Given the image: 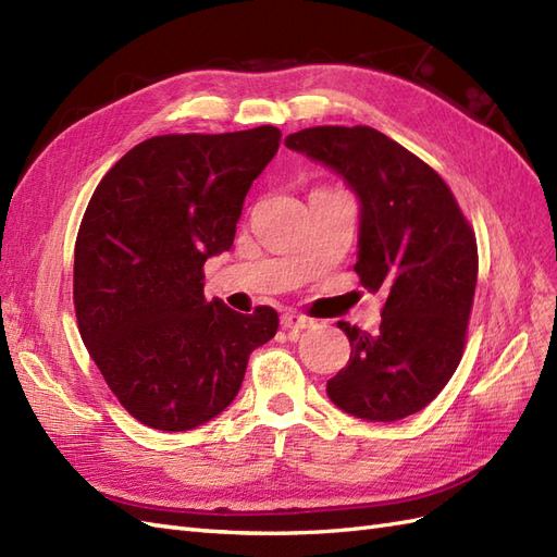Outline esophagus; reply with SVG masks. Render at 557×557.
Segmentation results:
<instances>
[{"label": "esophagus", "instance_id": "34e87169", "mask_svg": "<svg viewBox=\"0 0 557 557\" xmlns=\"http://www.w3.org/2000/svg\"><path fill=\"white\" fill-rule=\"evenodd\" d=\"M280 324H282V330H296L298 332V330H310V326L315 324V320L308 318V315H301V312H296V310H289V312H284Z\"/></svg>", "mask_w": 557, "mask_h": 557}]
</instances>
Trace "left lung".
I'll return each mask as SVG.
<instances>
[{"label": "left lung", "instance_id": "left-lung-1", "mask_svg": "<svg viewBox=\"0 0 557 557\" xmlns=\"http://www.w3.org/2000/svg\"><path fill=\"white\" fill-rule=\"evenodd\" d=\"M284 146L336 169L362 205L355 273L383 294L381 326L338 322L350 360L326 381L348 414L397 421L417 414L461 362L478 282V242L433 166L372 126H310Z\"/></svg>", "mask_w": 557, "mask_h": 557}]
</instances>
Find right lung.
<instances>
[{"label":"right lung","mask_w":557,"mask_h":557,"mask_svg":"<svg viewBox=\"0 0 557 557\" xmlns=\"http://www.w3.org/2000/svg\"><path fill=\"white\" fill-rule=\"evenodd\" d=\"M277 126L138 143L94 190L75 242L84 346L129 414L190 431L235 400L270 306L242 315L205 296V261L233 247L242 205L280 148Z\"/></svg>","instance_id":"obj_1"}]
</instances>
